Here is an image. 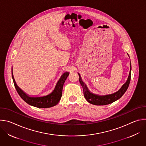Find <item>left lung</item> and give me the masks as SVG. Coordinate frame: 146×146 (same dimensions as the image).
Returning a JSON list of instances; mask_svg holds the SVG:
<instances>
[{
  "mask_svg": "<svg viewBox=\"0 0 146 146\" xmlns=\"http://www.w3.org/2000/svg\"><path fill=\"white\" fill-rule=\"evenodd\" d=\"M129 56V55H128ZM79 76V81L82 87L83 92H84V96L87 102L92 105H98V106H102V105H107L110 104L125 94L129 87L131 77V64L130 60V71L129 73V76L128 79L125 84L122 85L121 88L117 91V92L109 95H99L98 94H95L91 92L88 88L87 85L82 81L80 74L78 73Z\"/></svg>",
  "mask_w": 146,
  "mask_h": 146,
  "instance_id": "obj_1",
  "label": "left lung"
}]
</instances>
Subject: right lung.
<instances>
[{
    "label": "right lung",
    "mask_w": 146,
    "mask_h": 146,
    "mask_svg": "<svg viewBox=\"0 0 146 146\" xmlns=\"http://www.w3.org/2000/svg\"><path fill=\"white\" fill-rule=\"evenodd\" d=\"M11 70L14 84L19 95L29 105L38 108H49L57 105L62 97L64 84L69 75V72H66L63 73L58 81L54 90L50 94L43 96H33L26 94L18 86L14 78L13 68Z\"/></svg>",
    "instance_id": "add662e5"
}]
</instances>
